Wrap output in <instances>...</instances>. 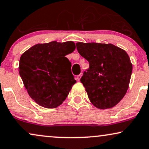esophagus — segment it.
Returning <instances> with one entry per match:
<instances>
[{
  "instance_id": "34e87169",
  "label": "esophagus",
  "mask_w": 149,
  "mask_h": 149,
  "mask_svg": "<svg viewBox=\"0 0 149 149\" xmlns=\"http://www.w3.org/2000/svg\"><path fill=\"white\" fill-rule=\"evenodd\" d=\"M81 77H82V74H81V73L80 75H78V76H77V80H78V81H80Z\"/></svg>"
}]
</instances>
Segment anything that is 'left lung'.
Instances as JSON below:
<instances>
[{
	"label": "left lung",
	"mask_w": 149,
	"mask_h": 149,
	"mask_svg": "<svg viewBox=\"0 0 149 149\" xmlns=\"http://www.w3.org/2000/svg\"><path fill=\"white\" fill-rule=\"evenodd\" d=\"M77 49L89 63L80 81L89 100L97 108L116 106L128 90L132 64L124 49L112 43H76Z\"/></svg>",
	"instance_id": "left-lung-1"
}]
</instances>
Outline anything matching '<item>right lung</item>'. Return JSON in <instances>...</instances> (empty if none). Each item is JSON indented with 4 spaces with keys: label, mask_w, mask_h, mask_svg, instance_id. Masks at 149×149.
Listing matches in <instances>:
<instances>
[{
    "label": "right lung",
    "mask_w": 149,
    "mask_h": 149,
    "mask_svg": "<svg viewBox=\"0 0 149 149\" xmlns=\"http://www.w3.org/2000/svg\"><path fill=\"white\" fill-rule=\"evenodd\" d=\"M76 49L73 41L38 43L24 52L18 71L29 96L39 106L57 108L76 83L66 58Z\"/></svg>",
    "instance_id": "add662e5"
}]
</instances>
